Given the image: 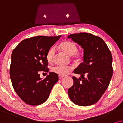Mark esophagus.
Wrapping results in <instances>:
<instances>
[{"mask_svg": "<svg viewBox=\"0 0 123 123\" xmlns=\"http://www.w3.org/2000/svg\"><path fill=\"white\" fill-rule=\"evenodd\" d=\"M63 78V76H60V75H59L58 76V78H59V79H61L62 78Z\"/></svg>", "mask_w": 123, "mask_h": 123, "instance_id": "esophagus-1", "label": "esophagus"}]
</instances>
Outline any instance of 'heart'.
<instances>
[{
    "mask_svg": "<svg viewBox=\"0 0 123 123\" xmlns=\"http://www.w3.org/2000/svg\"><path fill=\"white\" fill-rule=\"evenodd\" d=\"M59 48L67 55H70L76 60H81L83 58V53L81 50H77L76 44L70 40H65L59 45ZM55 53V47H52L47 52L46 58L49 63L53 61ZM73 69L72 67L67 66H56L52 68V71L60 76H65L68 75L70 71Z\"/></svg>",
    "mask_w": 123,
    "mask_h": 123,
    "instance_id": "b5f03b06",
    "label": "heart"
}]
</instances>
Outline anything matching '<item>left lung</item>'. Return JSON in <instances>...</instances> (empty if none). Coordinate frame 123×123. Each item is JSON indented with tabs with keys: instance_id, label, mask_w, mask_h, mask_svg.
Returning a JSON list of instances; mask_svg holds the SVG:
<instances>
[{
	"instance_id": "left-lung-1",
	"label": "left lung",
	"mask_w": 123,
	"mask_h": 123,
	"mask_svg": "<svg viewBox=\"0 0 123 123\" xmlns=\"http://www.w3.org/2000/svg\"><path fill=\"white\" fill-rule=\"evenodd\" d=\"M68 38L84 49L83 62L74 71L81 78L73 77L74 84L68 89V96L77 105H92L99 101L109 86L113 74L112 55L104 41L97 36L81 32L70 34Z\"/></svg>"
}]
</instances>
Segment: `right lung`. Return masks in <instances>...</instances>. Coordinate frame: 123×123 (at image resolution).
<instances>
[{"label":"right lung","instance_id":"1","mask_svg":"<svg viewBox=\"0 0 123 123\" xmlns=\"http://www.w3.org/2000/svg\"><path fill=\"white\" fill-rule=\"evenodd\" d=\"M61 35L37 36L22 40L11 55L10 77L14 91L26 104L32 106L46 101L55 84L57 74L49 73L44 79L39 71L48 72L47 52Z\"/></svg>","mask_w":123,"mask_h":123}]
</instances>
